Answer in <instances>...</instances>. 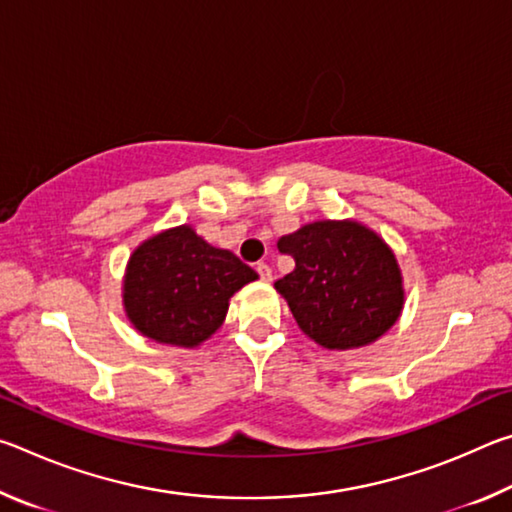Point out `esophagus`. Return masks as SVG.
I'll use <instances>...</instances> for the list:
<instances>
[{"label": "esophagus", "instance_id": "1", "mask_svg": "<svg viewBox=\"0 0 512 512\" xmlns=\"http://www.w3.org/2000/svg\"><path fill=\"white\" fill-rule=\"evenodd\" d=\"M257 273H259V277H262L264 282H271V280H273V271H271V266L264 264V262H259V264H257Z\"/></svg>", "mask_w": 512, "mask_h": 512}]
</instances>
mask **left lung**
I'll return each mask as SVG.
<instances>
[{
  "instance_id": "8db88e82",
  "label": "left lung",
  "mask_w": 512,
  "mask_h": 512,
  "mask_svg": "<svg viewBox=\"0 0 512 512\" xmlns=\"http://www.w3.org/2000/svg\"><path fill=\"white\" fill-rule=\"evenodd\" d=\"M296 268L275 289L298 327L327 350L375 343L404 307L402 273L393 250L357 221H316L277 241Z\"/></svg>"
}]
</instances>
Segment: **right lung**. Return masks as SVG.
Listing matches in <instances>:
<instances>
[{
  "label": "right lung",
  "instance_id": "add662e5",
  "mask_svg": "<svg viewBox=\"0 0 512 512\" xmlns=\"http://www.w3.org/2000/svg\"><path fill=\"white\" fill-rule=\"evenodd\" d=\"M257 273L230 250L214 248L192 225L142 241L128 259L124 309L146 339L196 348L223 325L230 298Z\"/></svg>",
  "mask_w": 512,
  "mask_h": 512
}]
</instances>
